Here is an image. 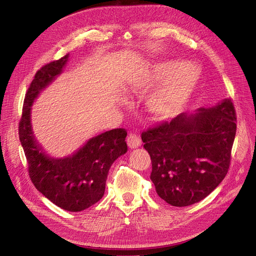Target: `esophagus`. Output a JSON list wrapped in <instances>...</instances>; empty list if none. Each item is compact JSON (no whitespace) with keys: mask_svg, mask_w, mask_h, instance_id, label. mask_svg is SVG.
<instances>
[{"mask_svg":"<svg viewBox=\"0 0 256 256\" xmlns=\"http://www.w3.org/2000/svg\"><path fill=\"white\" fill-rule=\"evenodd\" d=\"M127 144L130 148H136V147L141 145V140L138 134L130 132L129 136H127Z\"/></svg>","mask_w":256,"mask_h":256,"instance_id":"obj_1","label":"esophagus"}]
</instances>
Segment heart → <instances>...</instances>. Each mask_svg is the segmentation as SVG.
Masks as SVG:
<instances>
[{"label": "heart", "instance_id": "b5f03b06", "mask_svg": "<svg viewBox=\"0 0 256 256\" xmlns=\"http://www.w3.org/2000/svg\"><path fill=\"white\" fill-rule=\"evenodd\" d=\"M198 78L200 72L191 64L180 60L160 62L138 74L131 82V90L144 94L159 86L150 95L147 106L154 118L168 120L182 110Z\"/></svg>", "mask_w": 256, "mask_h": 256}]
</instances>
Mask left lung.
<instances>
[{"label":"left lung","instance_id":"obj_1","mask_svg":"<svg viewBox=\"0 0 256 256\" xmlns=\"http://www.w3.org/2000/svg\"><path fill=\"white\" fill-rule=\"evenodd\" d=\"M232 99L196 113H182L143 131L157 194L172 206L200 202L228 174L236 134Z\"/></svg>","mask_w":256,"mask_h":256}]
</instances>
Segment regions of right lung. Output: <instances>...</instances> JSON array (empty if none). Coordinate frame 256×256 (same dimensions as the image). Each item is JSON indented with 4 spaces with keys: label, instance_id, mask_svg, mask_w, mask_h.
I'll list each match as a JSON object with an SVG mask.
<instances>
[{
    "label": "right lung",
    "instance_id": "obj_1",
    "mask_svg": "<svg viewBox=\"0 0 256 256\" xmlns=\"http://www.w3.org/2000/svg\"><path fill=\"white\" fill-rule=\"evenodd\" d=\"M68 58L42 66L26 94L19 122V138L24 150L28 171L36 189L56 206L68 212H81L104 196L108 173L113 162L128 150L122 128L92 138L74 154L53 158L37 143L30 125V106L46 86L56 79Z\"/></svg>",
    "mask_w": 256,
    "mask_h": 256
}]
</instances>
